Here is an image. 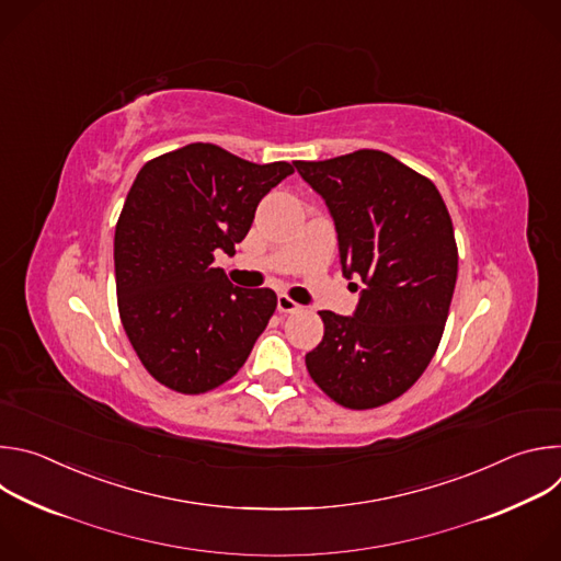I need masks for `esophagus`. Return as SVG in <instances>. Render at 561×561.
I'll use <instances>...</instances> for the list:
<instances>
[{"label": "esophagus", "instance_id": "34e87169", "mask_svg": "<svg viewBox=\"0 0 561 561\" xmlns=\"http://www.w3.org/2000/svg\"><path fill=\"white\" fill-rule=\"evenodd\" d=\"M277 310L279 312H295V310H299V304L293 301L288 295H279L277 297Z\"/></svg>", "mask_w": 561, "mask_h": 561}]
</instances>
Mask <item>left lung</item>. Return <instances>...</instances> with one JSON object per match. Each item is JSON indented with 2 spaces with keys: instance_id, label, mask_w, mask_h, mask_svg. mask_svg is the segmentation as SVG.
Masks as SVG:
<instances>
[{
  "instance_id": "1",
  "label": "left lung",
  "mask_w": 561,
  "mask_h": 561,
  "mask_svg": "<svg viewBox=\"0 0 561 561\" xmlns=\"http://www.w3.org/2000/svg\"><path fill=\"white\" fill-rule=\"evenodd\" d=\"M324 199L340 264L355 279L353 314L322 310L324 340L306 353L312 381L337 404L375 409L431 364L457 282V247L435 184L381 150L293 162Z\"/></svg>"
}]
</instances>
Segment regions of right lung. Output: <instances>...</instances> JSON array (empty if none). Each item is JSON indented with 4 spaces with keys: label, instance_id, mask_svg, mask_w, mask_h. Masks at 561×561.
<instances>
[{
    "label": "right lung",
    "instance_id": "right-lung-1",
    "mask_svg": "<svg viewBox=\"0 0 561 561\" xmlns=\"http://www.w3.org/2000/svg\"><path fill=\"white\" fill-rule=\"evenodd\" d=\"M293 175L213 144H188L137 173L115 228V282L124 331L144 368L197 394L249 359L277 306L271 288L232 286L215 255H234L257 204Z\"/></svg>",
    "mask_w": 561,
    "mask_h": 561
}]
</instances>
